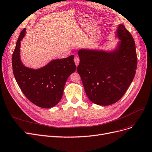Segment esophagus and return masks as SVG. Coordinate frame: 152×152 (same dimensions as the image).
Listing matches in <instances>:
<instances>
[{
	"mask_svg": "<svg viewBox=\"0 0 152 152\" xmlns=\"http://www.w3.org/2000/svg\"><path fill=\"white\" fill-rule=\"evenodd\" d=\"M74 61L76 65V66H77L79 63H80V58H78V56H76L75 58H74Z\"/></svg>",
	"mask_w": 152,
	"mask_h": 152,
	"instance_id": "obj_1",
	"label": "esophagus"
}]
</instances>
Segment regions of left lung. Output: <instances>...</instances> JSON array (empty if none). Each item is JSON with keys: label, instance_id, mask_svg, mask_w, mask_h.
<instances>
[{"label": "left lung", "instance_id": "left-lung-1", "mask_svg": "<svg viewBox=\"0 0 152 152\" xmlns=\"http://www.w3.org/2000/svg\"><path fill=\"white\" fill-rule=\"evenodd\" d=\"M116 35L121 42L114 51H78L77 72L87 96L97 105H109L121 99L136 72L137 56L132 36L122 24Z\"/></svg>", "mask_w": 152, "mask_h": 152}]
</instances>
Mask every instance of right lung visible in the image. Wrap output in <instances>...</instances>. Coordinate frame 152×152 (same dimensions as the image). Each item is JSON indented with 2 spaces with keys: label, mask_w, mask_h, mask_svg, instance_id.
Here are the masks:
<instances>
[{
  "label": "right lung",
  "mask_w": 152,
  "mask_h": 152,
  "mask_svg": "<svg viewBox=\"0 0 152 152\" xmlns=\"http://www.w3.org/2000/svg\"><path fill=\"white\" fill-rule=\"evenodd\" d=\"M25 32V28L21 31L12 54V68L15 80L30 102L39 107H52L61 100L66 81L76 69L74 55L53 60L38 69L25 67L20 58V41Z\"/></svg>",
  "instance_id": "right-lung-1"
}]
</instances>
